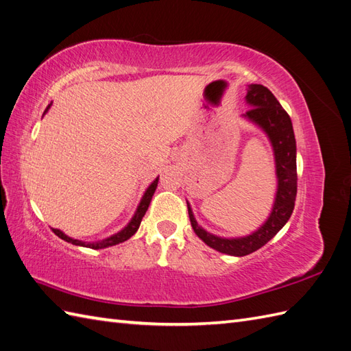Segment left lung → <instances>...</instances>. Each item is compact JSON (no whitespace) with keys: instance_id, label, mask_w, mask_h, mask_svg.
I'll use <instances>...</instances> for the list:
<instances>
[{"instance_id":"1","label":"left lung","mask_w":351,"mask_h":351,"mask_svg":"<svg viewBox=\"0 0 351 351\" xmlns=\"http://www.w3.org/2000/svg\"><path fill=\"white\" fill-rule=\"evenodd\" d=\"M245 101L250 110L243 113L242 118L252 122L267 136L272 145L276 173V193L271 214L266 221L251 234L241 238H221L206 232L195 221L190 203L189 215L194 233L206 243L224 254L242 257L262 248L278 233L295 209V200L298 193V173H296V138L293 133L291 119L287 112L282 109L275 95L263 85L251 84L247 88Z\"/></svg>"}]
</instances>
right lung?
Returning <instances> with one entry per match:
<instances>
[{"label": "right lung", "mask_w": 351, "mask_h": 351, "mask_svg": "<svg viewBox=\"0 0 351 351\" xmlns=\"http://www.w3.org/2000/svg\"><path fill=\"white\" fill-rule=\"evenodd\" d=\"M51 106H52V103L47 106L43 115H46L47 110L51 109ZM157 185H158V178H156V181H154V182L148 186V189H146V191H145V194H143V197H142L141 203H138V206H137V209H136V213H134L133 218L130 219V223H128L121 232L109 236V238H106V239H103V241H95V242H84V241L70 238V236L62 233V232L58 230V229H52V232H53L56 236H58V238L64 239L65 242H70V243H73V245H79V247H85V248L101 250V248H108V247L117 245V243H121V242H124V241L130 239V238H132V236L137 232L138 226H141V223H142L143 215L146 214V210H148V206H149V203H151L152 195H154V193H156V190H157Z\"/></svg>", "instance_id": "right-lung-1"}]
</instances>
